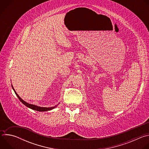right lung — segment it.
I'll list each match as a JSON object with an SVG mask.
<instances>
[{"label": "right lung", "instance_id": "add662e5", "mask_svg": "<svg viewBox=\"0 0 149 149\" xmlns=\"http://www.w3.org/2000/svg\"><path fill=\"white\" fill-rule=\"evenodd\" d=\"M12 88H13V86H12ZM13 90H14V91H15L16 95H17V97L19 99V100H20L21 102H22L25 105H26V107H29V108H30V109H32V110H36V111H46L51 110H52V109L55 108V107H56V106L55 105V106H54V107H38V106L35 105H33V104H29V103L25 102V101H24L22 98H21L17 95V94L16 93V91H15V90H14L13 88Z\"/></svg>", "mask_w": 149, "mask_h": 149}]
</instances>
